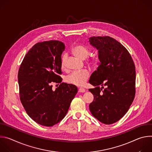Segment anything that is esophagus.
I'll return each instance as SVG.
<instances>
[{"label": "esophagus", "mask_w": 152, "mask_h": 152, "mask_svg": "<svg viewBox=\"0 0 152 152\" xmlns=\"http://www.w3.org/2000/svg\"><path fill=\"white\" fill-rule=\"evenodd\" d=\"M78 91H79V93H85V90L84 88H80L79 89Z\"/></svg>", "instance_id": "34e87169"}]
</instances>
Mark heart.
Here are the masks:
<instances>
[{
	"instance_id": "heart-1",
	"label": "heart",
	"mask_w": 152,
	"mask_h": 152,
	"mask_svg": "<svg viewBox=\"0 0 152 152\" xmlns=\"http://www.w3.org/2000/svg\"><path fill=\"white\" fill-rule=\"evenodd\" d=\"M74 54L82 59H85L88 58L90 53V49L83 45L76 46L73 49ZM66 55H63L61 58V67L62 70L66 69ZM88 62L91 65H96L98 63V58L95 56L90 57ZM90 77V72L87 70H83L78 72H73L66 76V80L67 83L76 86H83L88 80Z\"/></svg>"
}]
</instances>
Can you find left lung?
I'll return each mask as SVG.
<instances>
[{
    "label": "left lung",
    "instance_id": "left-lung-1",
    "mask_svg": "<svg viewBox=\"0 0 152 152\" xmlns=\"http://www.w3.org/2000/svg\"><path fill=\"white\" fill-rule=\"evenodd\" d=\"M89 39L90 44L98 49L100 61L89 80L96 86L89 89L94 96L90 110L99 121L111 124L126 114L135 98L134 62L125 47L114 38L103 36Z\"/></svg>",
    "mask_w": 152,
    "mask_h": 152
}]
</instances>
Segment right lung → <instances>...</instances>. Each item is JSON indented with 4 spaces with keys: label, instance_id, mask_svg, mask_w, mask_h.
Listing matches in <instances>:
<instances>
[{
    "label": "right lung",
    "instance_id": "right-lung-1",
    "mask_svg": "<svg viewBox=\"0 0 152 152\" xmlns=\"http://www.w3.org/2000/svg\"><path fill=\"white\" fill-rule=\"evenodd\" d=\"M64 50L65 45L58 40L37 42L18 69L21 103L28 115L42 126L50 127L61 121L77 93L75 85L62 82L61 58ZM53 82L60 83L55 91Z\"/></svg>",
    "mask_w": 152,
    "mask_h": 152
}]
</instances>
